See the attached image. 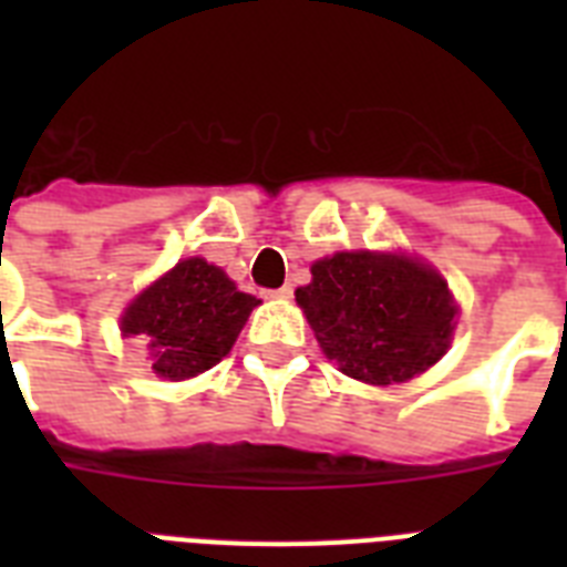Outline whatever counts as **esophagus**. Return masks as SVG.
Wrapping results in <instances>:
<instances>
[{
  "mask_svg": "<svg viewBox=\"0 0 567 567\" xmlns=\"http://www.w3.org/2000/svg\"><path fill=\"white\" fill-rule=\"evenodd\" d=\"M293 293L291 285H282V288H276V291H270V297H276V300H288Z\"/></svg>",
  "mask_w": 567,
  "mask_h": 567,
  "instance_id": "34e87169",
  "label": "esophagus"
}]
</instances>
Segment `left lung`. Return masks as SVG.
Masks as SVG:
<instances>
[{"mask_svg":"<svg viewBox=\"0 0 567 567\" xmlns=\"http://www.w3.org/2000/svg\"><path fill=\"white\" fill-rule=\"evenodd\" d=\"M315 336L347 377L405 382L435 364L453 336V297L432 267L403 256L336 252L297 288Z\"/></svg>","mask_w":567,"mask_h":567,"instance_id":"left-lung-1","label":"left lung"}]
</instances>
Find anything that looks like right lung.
Segmentation results:
<instances>
[{
	"mask_svg": "<svg viewBox=\"0 0 567 567\" xmlns=\"http://www.w3.org/2000/svg\"><path fill=\"white\" fill-rule=\"evenodd\" d=\"M256 297L238 291L220 267L185 258L150 285L123 315V336L153 350V371L188 379L229 353Z\"/></svg>",
	"mask_w": 567,
	"mask_h": 567,
	"instance_id": "1",
	"label": "right lung"
}]
</instances>
